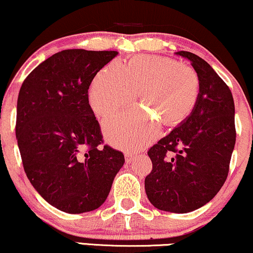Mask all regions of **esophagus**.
Returning <instances> with one entry per match:
<instances>
[{"label":"esophagus","instance_id":"obj_1","mask_svg":"<svg viewBox=\"0 0 253 253\" xmlns=\"http://www.w3.org/2000/svg\"><path fill=\"white\" fill-rule=\"evenodd\" d=\"M133 159H134V156L132 154H125V161H126L127 164L132 162Z\"/></svg>","mask_w":253,"mask_h":253}]
</instances>
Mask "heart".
<instances>
[{
  "instance_id": "1",
  "label": "heart",
  "mask_w": 253,
  "mask_h": 253,
  "mask_svg": "<svg viewBox=\"0 0 253 253\" xmlns=\"http://www.w3.org/2000/svg\"><path fill=\"white\" fill-rule=\"evenodd\" d=\"M200 85V77L190 66L165 57L140 55L125 65L108 64L98 72L89 86L88 101L95 116L105 118L132 104L137 92L147 111H126L103 124L112 145L136 150L159 135V121L174 126L189 116Z\"/></svg>"
}]
</instances>
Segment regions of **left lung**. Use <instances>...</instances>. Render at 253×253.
Wrapping results in <instances>:
<instances>
[{
    "label": "left lung",
    "mask_w": 253,
    "mask_h": 253,
    "mask_svg": "<svg viewBox=\"0 0 253 253\" xmlns=\"http://www.w3.org/2000/svg\"><path fill=\"white\" fill-rule=\"evenodd\" d=\"M176 53L197 72L200 94L190 116L147 152L153 169L145 189L158 209L185 213L211 201L228 177L236 143L235 103L206 60L188 51Z\"/></svg>",
    "instance_id": "obj_1"
}]
</instances>
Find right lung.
I'll use <instances>...</instances> for the list:
<instances>
[{
	"label": "right lung",
	"mask_w": 253,
	"mask_h": 253,
	"mask_svg": "<svg viewBox=\"0 0 253 253\" xmlns=\"http://www.w3.org/2000/svg\"><path fill=\"white\" fill-rule=\"evenodd\" d=\"M117 51L63 50L29 73L17 99L16 139L25 174L47 203L68 213L98 209L124 154L103 146L88 104L94 76Z\"/></svg>",
	"instance_id": "add662e5"
}]
</instances>
